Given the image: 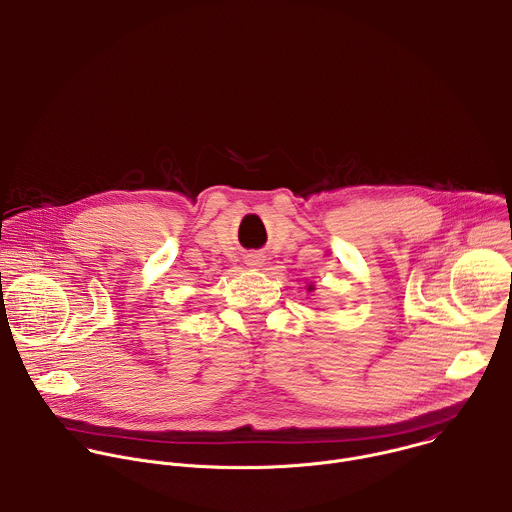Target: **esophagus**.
Masks as SVG:
<instances>
[{
	"mask_svg": "<svg viewBox=\"0 0 512 512\" xmlns=\"http://www.w3.org/2000/svg\"><path fill=\"white\" fill-rule=\"evenodd\" d=\"M245 263H247L249 267H259V265L263 263V259H261L259 253H249V255L245 257Z\"/></svg>",
	"mask_w": 512,
	"mask_h": 512,
	"instance_id": "esophagus-1",
	"label": "esophagus"
}]
</instances>
